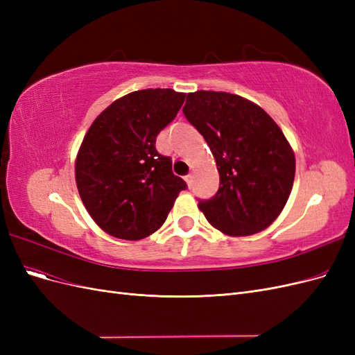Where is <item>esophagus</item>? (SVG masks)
Returning <instances> with one entry per match:
<instances>
[{"mask_svg": "<svg viewBox=\"0 0 355 355\" xmlns=\"http://www.w3.org/2000/svg\"><path fill=\"white\" fill-rule=\"evenodd\" d=\"M185 180H187L188 187L191 188V187H192V175H188V176H185Z\"/></svg>", "mask_w": 355, "mask_h": 355, "instance_id": "esophagus-1", "label": "esophagus"}]
</instances>
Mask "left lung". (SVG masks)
Segmentation results:
<instances>
[{
  "label": "left lung",
  "mask_w": 355,
  "mask_h": 355,
  "mask_svg": "<svg viewBox=\"0 0 355 355\" xmlns=\"http://www.w3.org/2000/svg\"><path fill=\"white\" fill-rule=\"evenodd\" d=\"M184 115L210 146L219 189L198 200L206 219L223 234L252 235L277 219L295 180V154L261 106L225 92L188 93Z\"/></svg>",
  "instance_id": "8db88e82"
}]
</instances>
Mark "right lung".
I'll use <instances>...</instances> for the list:
<instances>
[{"instance_id": "add662e5", "label": "right lung", "mask_w": 355, "mask_h": 355, "mask_svg": "<svg viewBox=\"0 0 355 355\" xmlns=\"http://www.w3.org/2000/svg\"><path fill=\"white\" fill-rule=\"evenodd\" d=\"M185 93L146 89L128 93L90 125L75 161L80 197L93 220L121 240H141L167 219L187 182L173 175L157 136L175 120Z\"/></svg>"}]
</instances>
